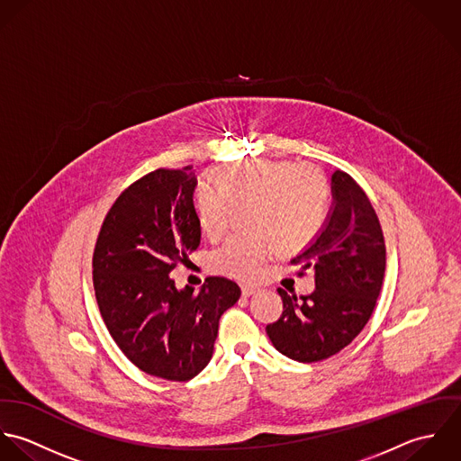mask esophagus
<instances>
[{
  "mask_svg": "<svg viewBox=\"0 0 461 461\" xmlns=\"http://www.w3.org/2000/svg\"><path fill=\"white\" fill-rule=\"evenodd\" d=\"M240 290H242V295H244V297H249V295H253L255 292H258L260 288H258L257 285H251V283H242V285H240Z\"/></svg>",
  "mask_w": 461,
  "mask_h": 461,
  "instance_id": "34e87169",
  "label": "esophagus"
}]
</instances>
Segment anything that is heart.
<instances>
[{
  "label": "heart",
  "instance_id": "obj_1",
  "mask_svg": "<svg viewBox=\"0 0 461 461\" xmlns=\"http://www.w3.org/2000/svg\"><path fill=\"white\" fill-rule=\"evenodd\" d=\"M213 188L199 185L192 208L199 230L212 240L226 231L233 208L253 228L231 235L212 251L210 269L233 279H253L277 249L285 255L306 248L328 213V178L310 162L253 158L212 171Z\"/></svg>",
  "mask_w": 461,
  "mask_h": 461
}]
</instances>
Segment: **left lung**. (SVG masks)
Segmentation results:
<instances>
[{
  "label": "left lung",
  "mask_w": 461,
  "mask_h": 461,
  "mask_svg": "<svg viewBox=\"0 0 461 461\" xmlns=\"http://www.w3.org/2000/svg\"><path fill=\"white\" fill-rule=\"evenodd\" d=\"M331 190L324 228L292 258L294 266L315 271V290L297 297L277 288L283 313L266 328L281 355L303 364L326 360L358 337L384 276V239L367 194L344 171L333 173Z\"/></svg>",
  "instance_id": "obj_1"
}]
</instances>
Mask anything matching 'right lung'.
<instances>
[{"mask_svg": "<svg viewBox=\"0 0 461 461\" xmlns=\"http://www.w3.org/2000/svg\"><path fill=\"white\" fill-rule=\"evenodd\" d=\"M195 185L192 166L139 178L110 206L94 248V292L112 339L133 366L167 381L208 366L219 319L240 297L228 277H206L194 292L169 276L201 240Z\"/></svg>", "mask_w": 461, "mask_h": 461, "instance_id": "obj_1", "label": "right lung"}]
</instances>
